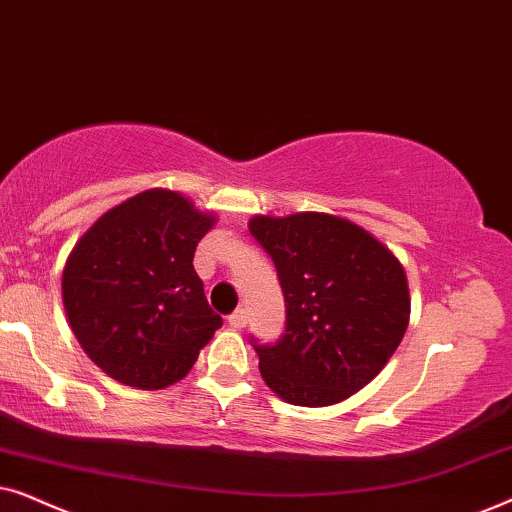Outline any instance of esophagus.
Masks as SVG:
<instances>
[{
  "mask_svg": "<svg viewBox=\"0 0 512 512\" xmlns=\"http://www.w3.org/2000/svg\"><path fill=\"white\" fill-rule=\"evenodd\" d=\"M228 326L235 328V331H240V328L247 326V312H244L242 307H240V310H235L233 314H228Z\"/></svg>",
  "mask_w": 512,
  "mask_h": 512,
  "instance_id": "34e87169",
  "label": "esophagus"
}]
</instances>
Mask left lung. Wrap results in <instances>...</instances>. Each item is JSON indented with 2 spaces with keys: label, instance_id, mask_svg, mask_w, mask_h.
<instances>
[{
  "label": "left lung",
  "instance_id": "1",
  "mask_svg": "<svg viewBox=\"0 0 512 512\" xmlns=\"http://www.w3.org/2000/svg\"><path fill=\"white\" fill-rule=\"evenodd\" d=\"M249 233L275 263L286 307L282 338H249L265 384L305 408L345 401L387 366L408 328L401 263L331 214L254 216Z\"/></svg>",
  "mask_w": 512,
  "mask_h": 512
}]
</instances>
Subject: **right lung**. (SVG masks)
<instances>
[{
  "label": "right lung",
  "instance_id": "right-lung-1",
  "mask_svg": "<svg viewBox=\"0 0 512 512\" xmlns=\"http://www.w3.org/2000/svg\"><path fill=\"white\" fill-rule=\"evenodd\" d=\"M212 223L179 193L151 188L109 209L76 244L62 300L76 340L109 377L170 387L221 328L193 270Z\"/></svg>",
  "mask_w": 512,
  "mask_h": 512
}]
</instances>
